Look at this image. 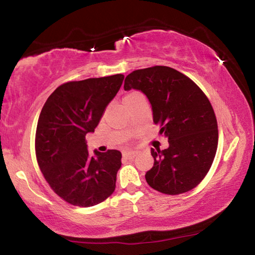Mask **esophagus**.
I'll return each instance as SVG.
<instances>
[{
    "label": "esophagus",
    "instance_id": "34e87169",
    "mask_svg": "<svg viewBox=\"0 0 255 255\" xmlns=\"http://www.w3.org/2000/svg\"><path fill=\"white\" fill-rule=\"evenodd\" d=\"M123 155H124L125 158L131 159V158H133V157L136 156L137 153L135 152V150H125V152L123 153Z\"/></svg>",
    "mask_w": 255,
    "mask_h": 255
}]
</instances>
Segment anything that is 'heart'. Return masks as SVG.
<instances>
[{
    "mask_svg": "<svg viewBox=\"0 0 255 255\" xmlns=\"http://www.w3.org/2000/svg\"><path fill=\"white\" fill-rule=\"evenodd\" d=\"M137 96H140V93H138V92H130V93H129V94H127L126 97H125L124 101L129 100V99H131V98H135V97H137Z\"/></svg>",
    "mask_w": 255,
    "mask_h": 255,
    "instance_id": "b5f03b06",
    "label": "heart"
}]
</instances>
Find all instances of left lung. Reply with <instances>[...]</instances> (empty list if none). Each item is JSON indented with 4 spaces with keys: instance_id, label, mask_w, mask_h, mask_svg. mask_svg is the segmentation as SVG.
<instances>
[{
    "instance_id": "obj_1",
    "label": "left lung",
    "mask_w": 255,
    "mask_h": 255,
    "mask_svg": "<svg viewBox=\"0 0 255 255\" xmlns=\"http://www.w3.org/2000/svg\"><path fill=\"white\" fill-rule=\"evenodd\" d=\"M125 91L143 92L152 106L166 149L150 148L154 165L146 172L149 187L166 195H180L199 184L214 162L218 144L217 120L208 98L195 82L167 66L133 71Z\"/></svg>"
}]
</instances>
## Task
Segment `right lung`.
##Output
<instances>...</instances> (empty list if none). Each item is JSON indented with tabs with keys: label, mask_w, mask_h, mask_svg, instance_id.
Here are the masks:
<instances>
[{
	"label": "right lung",
	"mask_w": 255,
	"mask_h": 255,
	"mask_svg": "<svg viewBox=\"0 0 255 255\" xmlns=\"http://www.w3.org/2000/svg\"><path fill=\"white\" fill-rule=\"evenodd\" d=\"M124 77L68 82L42 107L36 131L37 161L51 189L68 204L96 206L115 191L122 153L94 149L89 154L85 136L94 132Z\"/></svg>",
	"instance_id": "add662e5"
}]
</instances>
